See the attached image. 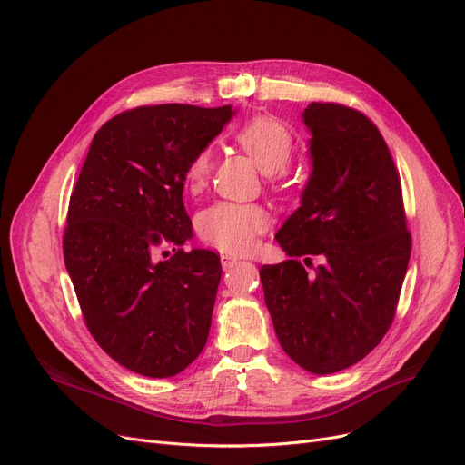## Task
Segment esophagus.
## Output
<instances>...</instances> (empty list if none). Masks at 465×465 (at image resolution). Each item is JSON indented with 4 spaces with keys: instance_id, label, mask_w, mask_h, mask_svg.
Instances as JSON below:
<instances>
[{
    "instance_id": "obj_1",
    "label": "esophagus",
    "mask_w": 465,
    "mask_h": 465,
    "mask_svg": "<svg viewBox=\"0 0 465 465\" xmlns=\"http://www.w3.org/2000/svg\"><path fill=\"white\" fill-rule=\"evenodd\" d=\"M237 262H239V258L233 256V254H220V263H223V270H230V267H233Z\"/></svg>"
}]
</instances>
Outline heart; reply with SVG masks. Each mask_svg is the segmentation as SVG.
I'll return each mask as SVG.
<instances>
[{"label":"heart","mask_w":465,"mask_h":465,"mask_svg":"<svg viewBox=\"0 0 465 465\" xmlns=\"http://www.w3.org/2000/svg\"><path fill=\"white\" fill-rule=\"evenodd\" d=\"M235 143L245 151L263 175L272 183L282 181L288 171L286 163L294 149L292 132L273 116H256L235 132ZM213 165L211 149L195 153L184 171V183L190 190H200ZM270 226V214L256 203L218 202L198 218L200 235L209 245L226 251L242 252L254 245L256 237Z\"/></svg>","instance_id":"b5f03b06"}]
</instances>
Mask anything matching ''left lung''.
I'll use <instances>...</instances> for the list:
<instances>
[{
    "instance_id": "left-lung-1",
    "label": "left lung",
    "mask_w": 465,
    "mask_h": 465,
    "mask_svg": "<svg viewBox=\"0 0 465 465\" xmlns=\"http://www.w3.org/2000/svg\"><path fill=\"white\" fill-rule=\"evenodd\" d=\"M311 175L277 241L290 260L260 267L282 351L314 375L368 356L394 321L411 256L401 181L373 122L356 109L312 102ZM310 258L321 259L307 274Z\"/></svg>"
}]
</instances>
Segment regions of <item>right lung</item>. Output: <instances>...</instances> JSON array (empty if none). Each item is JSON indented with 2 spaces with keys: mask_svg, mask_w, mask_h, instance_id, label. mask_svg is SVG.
Returning <instances> with one entry per match:
<instances>
[{
  "mask_svg": "<svg viewBox=\"0 0 465 465\" xmlns=\"http://www.w3.org/2000/svg\"><path fill=\"white\" fill-rule=\"evenodd\" d=\"M233 114L232 105L137 107L92 139L69 200L64 260L88 331L134 373L173 377L207 343L223 267L211 251L181 249L192 237L184 171ZM163 244L180 251L158 261Z\"/></svg>",
  "mask_w": 465,
  "mask_h": 465,
  "instance_id": "right-lung-1",
  "label": "right lung"
}]
</instances>
